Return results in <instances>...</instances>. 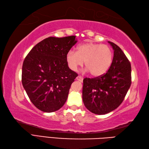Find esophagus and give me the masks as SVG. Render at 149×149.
<instances>
[{
  "mask_svg": "<svg viewBox=\"0 0 149 149\" xmlns=\"http://www.w3.org/2000/svg\"><path fill=\"white\" fill-rule=\"evenodd\" d=\"M76 79L79 81H80V82H83V77L80 76V75H79V76H77L76 77Z\"/></svg>",
  "mask_w": 149,
  "mask_h": 149,
  "instance_id": "34e87169",
  "label": "esophagus"
}]
</instances>
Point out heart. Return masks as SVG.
<instances>
[{
  "instance_id": "b5f03b06",
  "label": "heart",
  "mask_w": 149,
  "mask_h": 149,
  "mask_svg": "<svg viewBox=\"0 0 149 149\" xmlns=\"http://www.w3.org/2000/svg\"><path fill=\"white\" fill-rule=\"evenodd\" d=\"M113 59V50L107 45L88 43L77 47L76 52L70 50L66 60L72 70L75 71L84 65L93 77H99L108 70Z\"/></svg>"
}]
</instances>
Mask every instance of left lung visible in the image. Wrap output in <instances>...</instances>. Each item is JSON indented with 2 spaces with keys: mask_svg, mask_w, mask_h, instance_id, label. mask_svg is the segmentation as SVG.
Segmentation results:
<instances>
[{
  "mask_svg": "<svg viewBox=\"0 0 149 149\" xmlns=\"http://www.w3.org/2000/svg\"><path fill=\"white\" fill-rule=\"evenodd\" d=\"M109 43L114 50L113 59L105 74L83 80V100L91 113L104 115L116 109L127 94L131 84V66L120 47Z\"/></svg>",
  "mask_w": 149,
  "mask_h": 149,
  "instance_id": "8db88e82",
  "label": "left lung"
}]
</instances>
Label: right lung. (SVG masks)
<instances>
[{
	"label": "right lung",
	"instance_id": "right-lung-1",
	"mask_svg": "<svg viewBox=\"0 0 149 149\" xmlns=\"http://www.w3.org/2000/svg\"><path fill=\"white\" fill-rule=\"evenodd\" d=\"M75 36L49 37L37 43L25 58L22 83L31 102L43 112L59 109L78 75L68 66L66 56Z\"/></svg>",
	"mask_w": 149,
	"mask_h": 149
}]
</instances>
